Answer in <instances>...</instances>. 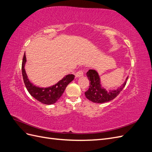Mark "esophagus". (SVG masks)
I'll list each match as a JSON object with an SVG mask.
<instances>
[{"label": "esophagus", "mask_w": 152, "mask_h": 152, "mask_svg": "<svg viewBox=\"0 0 152 152\" xmlns=\"http://www.w3.org/2000/svg\"><path fill=\"white\" fill-rule=\"evenodd\" d=\"M84 75V72L82 70H79L76 73H75V77L77 78V77H82Z\"/></svg>", "instance_id": "1"}]
</instances>
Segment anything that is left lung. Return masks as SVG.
Returning <instances> with one entry per match:
<instances>
[{
    "instance_id": "8db88e82",
    "label": "left lung",
    "mask_w": 152,
    "mask_h": 152,
    "mask_svg": "<svg viewBox=\"0 0 152 152\" xmlns=\"http://www.w3.org/2000/svg\"><path fill=\"white\" fill-rule=\"evenodd\" d=\"M89 80V88L86 93V97L89 100L96 103H103L113 100L121 93L125 87L128 77L120 87L115 90L107 91L101 84V79L98 72L89 70L86 73Z\"/></svg>"
}]
</instances>
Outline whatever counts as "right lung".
I'll use <instances>...</instances> for the list:
<instances>
[{
	"instance_id": "right-lung-1",
	"label": "right lung",
	"mask_w": 152,
	"mask_h": 152,
	"mask_svg": "<svg viewBox=\"0 0 152 152\" xmlns=\"http://www.w3.org/2000/svg\"><path fill=\"white\" fill-rule=\"evenodd\" d=\"M26 62L25 54L22 61V75L23 81L27 90L31 96L38 100L40 103L45 104H52L56 103L60 98L65 91L68 84L74 79V75L69 74L64 77L61 80L58 82L56 84L48 87H40L33 84L29 80L27 76L25 65Z\"/></svg>"
}]
</instances>
